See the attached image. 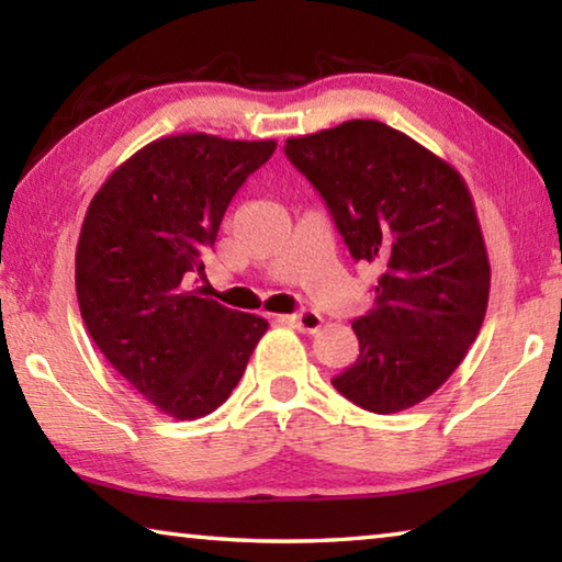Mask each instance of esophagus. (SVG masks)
Instances as JSON below:
<instances>
[{"mask_svg":"<svg viewBox=\"0 0 562 562\" xmlns=\"http://www.w3.org/2000/svg\"><path fill=\"white\" fill-rule=\"evenodd\" d=\"M288 319L290 325H295L297 329H302V333H317L319 327H323V317H319L317 313H313V310H302V313H297V315H290V317H284Z\"/></svg>","mask_w":562,"mask_h":562,"instance_id":"esophagus-1","label":"esophagus"}]
</instances>
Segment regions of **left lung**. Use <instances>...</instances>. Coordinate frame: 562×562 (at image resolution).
Returning <instances> with one entry per match:
<instances>
[{"mask_svg": "<svg viewBox=\"0 0 562 562\" xmlns=\"http://www.w3.org/2000/svg\"><path fill=\"white\" fill-rule=\"evenodd\" d=\"M284 155L325 200L352 260L380 272L375 305L352 323L360 355L335 390L378 415L423 403L456 372L487 310L490 262L465 180L375 120L290 137Z\"/></svg>", "mask_w": 562, "mask_h": 562, "instance_id": "obj_1", "label": "left lung"}]
</instances>
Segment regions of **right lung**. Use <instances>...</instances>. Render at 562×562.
Returning <instances> with one entry per match:
<instances>
[{
	"label": "right lung",
	"mask_w": 562,
	"mask_h": 562,
	"mask_svg": "<svg viewBox=\"0 0 562 562\" xmlns=\"http://www.w3.org/2000/svg\"><path fill=\"white\" fill-rule=\"evenodd\" d=\"M274 147L202 132L149 142L89 202L79 313L112 368L177 420L225 403L267 333L262 317L202 297L187 280L204 272L235 192Z\"/></svg>",
	"instance_id": "obj_1"
}]
</instances>
